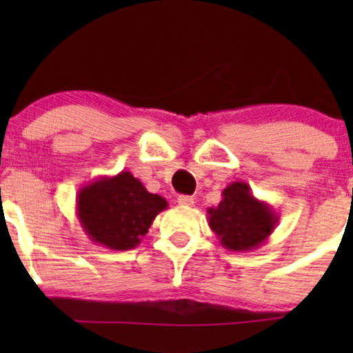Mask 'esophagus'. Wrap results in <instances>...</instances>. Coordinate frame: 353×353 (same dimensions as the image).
Here are the masks:
<instances>
[{"instance_id": "obj_1", "label": "esophagus", "mask_w": 353, "mask_h": 353, "mask_svg": "<svg viewBox=\"0 0 353 353\" xmlns=\"http://www.w3.org/2000/svg\"><path fill=\"white\" fill-rule=\"evenodd\" d=\"M177 202H179V205H182V208H189V205L194 204V197L182 194V196L177 197Z\"/></svg>"}]
</instances>
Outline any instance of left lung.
Listing matches in <instances>:
<instances>
[{
    "label": "left lung",
    "instance_id": "1",
    "mask_svg": "<svg viewBox=\"0 0 353 353\" xmlns=\"http://www.w3.org/2000/svg\"><path fill=\"white\" fill-rule=\"evenodd\" d=\"M208 219L222 247L249 252L265 244L281 217L272 205L254 196L249 184L236 181L222 190L219 205L208 209Z\"/></svg>",
    "mask_w": 353,
    "mask_h": 353
}]
</instances>
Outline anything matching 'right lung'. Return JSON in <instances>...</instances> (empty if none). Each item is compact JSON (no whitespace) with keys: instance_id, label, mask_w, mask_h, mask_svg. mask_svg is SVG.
Returning a JSON list of instances; mask_svg holds the SVG:
<instances>
[{"instance_id":"add662e5","label":"right lung","mask_w":353,"mask_h":353,"mask_svg":"<svg viewBox=\"0 0 353 353\" xmlns=\"http://www.w3.org/2000/svg\"><path fill=\"white\" fill-rule=\"evenodd\" d=\"M168 209V201L151 194L129 171L103 176L79 189L76 214L86 236L111 250L141 244L152 221Z\"/></svg>"}]
</instances>
